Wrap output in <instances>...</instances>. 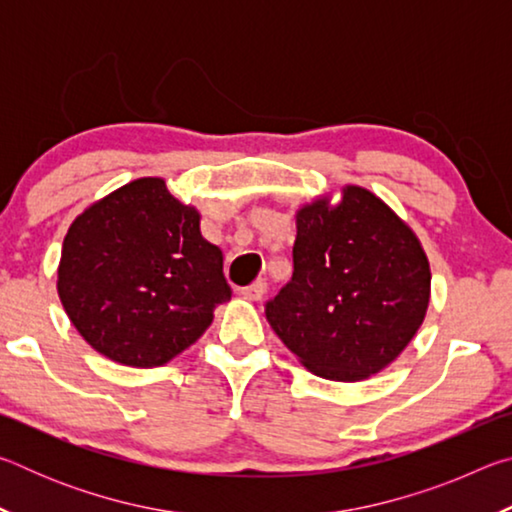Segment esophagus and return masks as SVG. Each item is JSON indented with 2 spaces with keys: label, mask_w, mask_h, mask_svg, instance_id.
Wrapping results in <instances>:
<instances>
[{
  "label": "esophagus",
  "mask_w": 512,
  "mask_h": 512,
  "mask_svg": "<svg viewBox=\"0 0 512 512\" xmlns=\"http://www.w3.org/2000/svg\"><path fill=\"white\" fill-rule=\"evenodd\" d=\"M264 293H266V282L264 280H257V282L250 284V287L241 289V296L248 298V300H255V302L262 300Z\"/></svg>",
  "instance_id": "obj_1"
}]
</instances>
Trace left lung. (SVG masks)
Instances as JSON below:
<instances>
[{"mask_svg":"<svg viewBox=\"0 0 512 512\" xmlns=\"http://www.w3.org/2000/svg\"><path fill=\"white\" fill-rule=\"evenodd\" d=\"M296 225L293 275L266 302L268 323L318 377L375 375L427 314L431 273L418 237L361 187H345L339 205H305Z\"/></svg>","mask_w":512,"mask_h":512,"instance_id":"8db88e82","label":"left lung"}]
</instances>
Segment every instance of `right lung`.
<instances>
[{
  "label": "right lung",
  "instance_id": "right-lung-1",
  "mask_svg": "<svg viewBox=\"0 0 512 512\" xmlns=\"http://www.w3.org/2000/svg\"><path fill=\"white\" fill-rule=\"evenodd\" d=\"M201 216L140 178L69 225L58 296L94 350L155 368L201 339L216 305L230 300L223 255L201 237Z\"/></svg>",
  "mask_w": 512,
  "mask_h": 512
}]
</instances>
